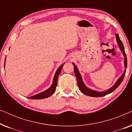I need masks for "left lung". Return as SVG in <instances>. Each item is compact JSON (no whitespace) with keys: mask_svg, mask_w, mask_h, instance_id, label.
<instances>
[{"mask_svg":"<svg viewBox=\"0 0 132 132\" xmlns=\"http://www.w3.org/2000/svg\"><path fill=\"white\" fill-rule=\"evenodd\" d=\"M115 35H116L117 41L119 47H120V49L121 50V51L122 52V54H123L124 56V67H125V68H127V57H126V54L125 53V51H124V47L123 44H122V41H121V39H120V37H119V35L118 34H115ZM73 65H74V71H75L76 77L77 78V85H78L79 89L80 90V91L82 92L84 94L88 95V96L94 97H99L104 96V95L109 94L112 93L113 91H115V90L117 89V88L121 84V83L122 82V81L123 80L124 77V76H125L126 71V69L124 70L123 74H122V75L121 76L120 78L118 79V80L117 81L114 85L112 86L111 88H109V89L106 90V91H104L103 92H98V91H94V90L89 89V88H88L87 86L85 85L84 82H83L82 76H81L80 74L79 73L77 67L76 66V65L74 64V63H73Z\"/></svg>","mask_w":132,"mask_h":132,"instance_id":"1","label":"left lung"}]
</instances>
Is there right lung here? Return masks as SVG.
<instances>
[{"label": "right lung", "instance_id": "add662e5", "mask_svg": "<svg viewBox=\"0 0 132 132\" xmlns=\"http://www.w3.org/2000/svg\"><path fill=\"white\" fill-rule=\"evenodd\" d=\"M5 59H6V57H5ZM64 64L59 67L58 68V69L57 70L56 72L55 76L53 77V84L51 85V86L48 88V89H46V91L42 92V93H40L38 94H36L35 95H33V96L31 97H29L28 98H30V99H37V100H38V99H43V98H47V97L51 96L52 95H53L54 93L55 92L56 90V88L57 86V79H58V76L60 74L61 70L64 66ZM5 64H4V68H5Z\"/></svg>", "mask_w": 132, "mask_h": 132}]
</instances>
